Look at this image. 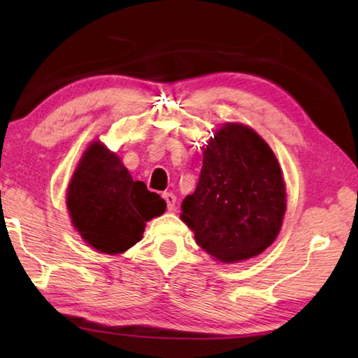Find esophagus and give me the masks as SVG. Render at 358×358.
<instances>
[{
	"label": "esophagus",
	"mask_w": 358,
	"mask_h": 358,
	"mask_svg": "<svg viewBox=\"0 0 358 358\" xmlns=\"http://www.w3.org/2000/svg\"><path fill=\"white\" fill-rule=\"evenodd\" d=\"M162 197H164V201L167 203V210H173L175 208V202H177V197H175V194L164 192V194H162Z\"/></svg>",
	"instance_id": "obj_1"
}]
</instances>
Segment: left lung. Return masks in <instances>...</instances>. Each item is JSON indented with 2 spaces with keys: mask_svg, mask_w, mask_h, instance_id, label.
Here are the masks:
<instances>
[{
  "mask_svg": "<svg viewBox=\"0 0 358 358\" xmlns=\"http://www.w3.org/2000/svg\"><path fill=\"white\" fill-rule=\"evenodd\" d=\"M286 211V186L273 151L256 131L226 123L203 150L196 191L181 221L215 260L241 262L273 243Z\"/></svg>",
  "mask_w": 358,
  "mask_h": 358,
  "instance_id": "left-lung-1",
  "label": "left lung"
}]
</instances>
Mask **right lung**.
<instances>
[{"instance_id": "add662e5", "label": "right lung", "mask_w": 358, "mask_h": 358, "mask_svg": "<svg viewBox=\"0 0 358 358\" xmlns=\"http://www.w3.org/2000/svg\"><path fill=\"white\" fill-rule=\"evenodd\" d=\"M71 221L94 250L128 251L142 240L145 224L166 211V201L134 181L120 157L99 141L85 151L66 194Z\"/></svg>"}]
</instances>
